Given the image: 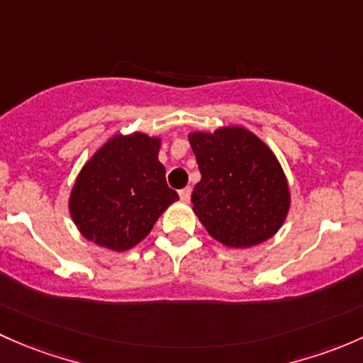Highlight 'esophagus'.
<instances>
[{
  "label": "esophagus",
  "mask_w": 363,
  "mask_h": 363,
  "mask_svg": "<svg viewBox=\"0 0 363 363\" xmlns=\"http://www.w3.org/2000/svg\"><path fill=\"white\" fill-rule=\"evenodd\" d=\"M178 194H180V199L186 203V201H190V196H192V189H190V186H185V189H182Z\"/></svg>",
  "instance_id": "1"
}]
</instances>
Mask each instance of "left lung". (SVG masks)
<instances>
[{
	"mask_svg": "<svg viewBox=\"0 0 363 363\" xmlns=\"http://www.w3.org/2000/svg\"><path fill=\"white\" fill-rule=\"evenodd\" d=\"M189 141L201 171L194 211L208 233L233 248L274 236L290 206L289 183L274 154L242 127L192 133Z\"/></svg>",
	"mask_w": 363,
	"mask_h": 363,
	"instance_id": "8db88e82",
	"label": "left lung"
}]
</instances>
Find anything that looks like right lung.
<instances>
[{
	"label": "right lung",
	"instance_id": "right-lung-1",
	"mask_svg": "<svg viewBox=\"0 0 363 363\" xmlns=\"http://www.w3.org/2000/svg\"><path fill=\"white\" fill-rule=\"evenodd\" d=\"M159 138L134 133L111 138L84 166L69 197V213L89 241L124 252L150 233L178 194L159 162Z\"/></svg>",
	"mask_w": 363,
	"mask_h": 363
}]
</instances>
